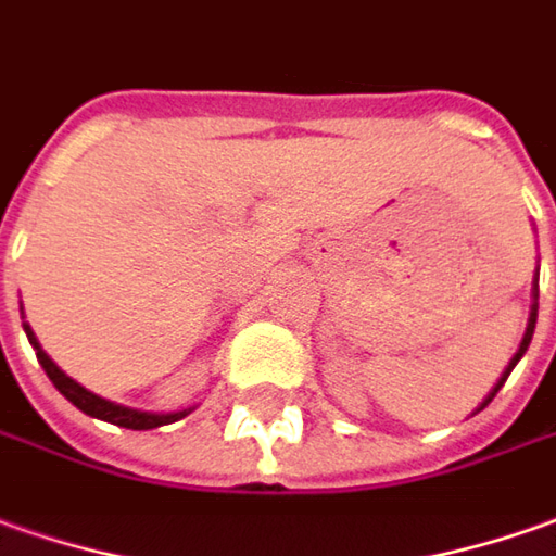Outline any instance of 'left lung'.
Instances as JSON below:
<instances>
[{
	"instance_id": "8db88e82",
	"label": "left lung",
	"mask_w": 556,
	"mask_h": 556,
	"mask_svg": "<svg viewBox=\"0 0 556 556\" xmlns=\"http://www.w3.org/2000/svg\"><path fill=\"white\" fill-rule=\"evenodd\" d=\"M532 298H535V301H532L530 323H527V334H523V341H520V350H517L515 358H511V362H508V368H505V374H502V377H500V383H496V387H493V392H490V395H486V399H484V405L478 407V410H484V407L490 405V402H493V395H496V392H500L502 383H505V380H508V374H511V368H515L517 362H520V356H523V353H527V346H530V341H532V331H535V316H539V279H535V289H532Z\"/></svg>"
}]
</instances>
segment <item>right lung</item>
<instances>
[{
	"label": "right lung",
	"instance_id": "right-lung-1",
	"mask_svg": "<svg viewBox=\"0 0 556 556\" xmlns=\"http://www.w3.org/2000/svg\"><path fill=\"white\" fill-rule=\"evenodd\" d=\"M24 331L29 343H33V350H36V358L41 362V368L45 374L51 377V383H54L66 399H70L72 405L78 407V410H85L88 417H97V420H105V422H115L121 429H157V426H167V422H176L182 420L191 414V407L188 410H176V414H149V410H136V407H124V405H115V402H105L100 395H93L90 389H85L81 383H75L72 377L60 371L54 365V358L48 356L45 350L39 346L36 341V334H33V328L24 323Z\"/></svg>",
	"mask_w": 556,
	"mask_h": 556
}]
</instances>
